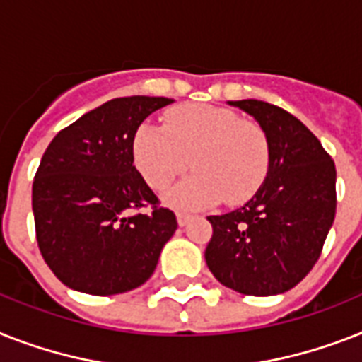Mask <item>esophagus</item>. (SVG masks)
<instances>
[{
    "instance_id": "obj_1",
    "label": "esophagus",
    "mask_w": 362,
    "mask_h": 362,
    "mask_svg": "<svg viewBox=\"0 0 362 362\" xmlns=\"http://www.w3.org/2000/svg\"><path fill=\"white\" fill-rule=\"evenodd\" d=\"M189 219H191L189 214H182V211H178V214H176V221H178V225H180V227H186L187 223H189Z\"/></svg>"
}]
</instances>
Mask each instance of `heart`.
<instances>
[{"mask_svg": "<svg viewBox=\"0 0 362 362\" xmlns=\"http://www.w3.org/2000/svg\"><path fill=\"white\" fill-rule=\"evenodd\" d=\"M134 163L156 191H165L191 167L197 175L167 195L180 210H201L217 202L249 201L269 171V141L264 128L227 107L178 105L161 126L143 122L132 143Z\"/></svg>", "mask_w": 362, "mask_h": 362, "instance_id": "b5f03b06", "label": "heart"}]
</instances>
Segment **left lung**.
<instances>
[{
	"instance_id": "1",
	"label": "left lung",
	"mask_w": 362,
	"mask_h": 362,
	"mask_svg": "<svg viewBox=\"0 0 362 362\" xmlns=\"http://www.w3.org/2000/svg\"><path fill=\"white\" fill-rule=\"evenodd\" d=\"M262 126L269 171L238 210L210 216L204 258L223 286L243 296H277L313 269L337 211V169L318 137L288 111L262 100L228 102Z\"/></svg>"
}]
</instances>
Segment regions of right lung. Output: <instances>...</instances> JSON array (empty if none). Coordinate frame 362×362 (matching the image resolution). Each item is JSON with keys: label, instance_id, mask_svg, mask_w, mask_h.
<instances>
[{"label": "right lung", "instance_id": "add662e5", "mask_svg": "<svg viewBox=\"0 0 362 362\" xmlns=\"http://www.w3.org/2000/svg\"><path fill=\"white\" fill-rule=\"evenodd\" d=\"M163 96L105 102L59 132L33 182L38 249L55 277L93 296L130 292L154 273L178 223L134 165L141 122ZM151 204L152 214H130Z\"/></svg>", "mask_w": 362, "mask_h": 362}]
</instances>
